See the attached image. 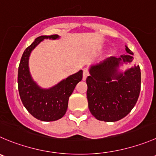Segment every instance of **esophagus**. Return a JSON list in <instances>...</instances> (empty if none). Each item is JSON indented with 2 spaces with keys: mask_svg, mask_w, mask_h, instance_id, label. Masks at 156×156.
<instances>
[{
  "mask_svg": "<svg viewBox=\"0 0 156 156\" xmlns=\"http://www.w3.org/2000/svg\"><path fill=\"white\" fill-rule=\"evenodd\" d=\"M89 74H90V71L87 68H84L83 69V80H85L87 79V77L88 76Z\"/></svg>",
  "mask_w": 156,
  "mask_h": 156,
  "instance_id": "34e87169",
  "label": "esophagus"
}]
</instances>
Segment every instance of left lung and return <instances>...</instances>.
<instances>
[{
	"instance_id": "8db88e82",
	"label": "left lung",
	"mask_w": 156,
	"mask_h": 156,
	"mask_svg": "<svg viewBox=\"0 0 156 156\" xmlns=\"http://www.w3.org/2000/svg\"><path fill=\"white\" fill-rule=\"evenodd\" d=\"M126 50L129 54L119 58L110 57L90 68V76L87 78V96L89 109L96 119L120 120L131 112L137 102L141 89L139 66H134L124 73L118 71L120 64L133 61V53L126 46Z\"/></svg>"
}]
</instances>
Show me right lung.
I'll return each instance as SVG.
<instances>
[{
    "label": "right lung",
    "instance_id": "obj_1",
    "mask_svg": "<svg viewBox=\"0 0 156 156\" xmlns=\"http://www.w3.org/2000/svg\"><path fill=\"white\" fill-rule=\"evenodd\" d=\"M58 37V35L53 34L37 38L24 50L18 67L17 83L22 103L33 116L44 122L56 121L65 115L69 97L76 85L83 78V71L80 70L49 90L40 88L32 80L28 67V60L32 50L44 39Z\"/></svg>",
    "mask_w": 156,
    "mask_h": 156
}]
</instances>
